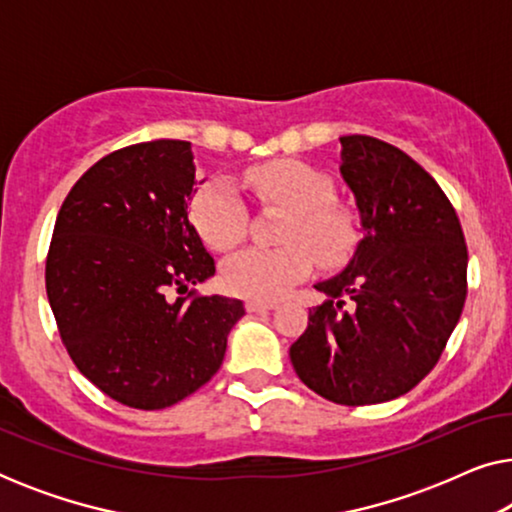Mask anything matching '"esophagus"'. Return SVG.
<instances>
[{"label":"esophagus","mask_w":512,"mask_h":512,"mask_svg":"<svg viewBox=\"0 0 512 512\" xmlns=\"http://www.w3.org/2000/svg\"><path fill=\"white\" fill-rule=\"evenodd\" d=\"M277 300H261V298H249L247 300V312H268L275 310Z\"/></svg>","instance_id":"esophagus-1"}]
</instances>
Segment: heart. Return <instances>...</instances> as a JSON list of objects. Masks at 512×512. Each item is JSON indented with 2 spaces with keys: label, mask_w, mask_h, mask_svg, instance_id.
<instances>
[{
  "label": "heart",
  "mask_w": 512,
  "mask_h": 512,
  "mask_svg": "<svg viewBox=\"0 0 512 512\" xmlns=\"http://www.w3.org/2000/svg\"><path fill=\"white\" fill-rule=\"evenodd\" d=\"M244 186L263 202L289 209L284 247H249L223 265L230 291L249 298H279L312 272L314 258L326 268L345 263L356 244L354 216L333 202L324 172L300 160H272L244 172ZM191 216L209 247L226 251L247 233V205L228 179H216L193 198Z\"/></svg>",
  "instance_id": "b5f03b06"
}]
</instances>
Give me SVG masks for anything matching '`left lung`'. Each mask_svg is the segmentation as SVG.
Instances as JSON below:
<instances>
[{"label":"left lung","instance_id":"1","mask_svg":"<svg viewBox=\"0 0 512 512\" xmlns=\"http://www.w3.org/2000/svg\"><path fill=\"white\" fill-rule=\"evenodd\" d=\"M340 146L363 240L340 275L314 284L326 300L289 356L319 396L373 405L408 394L438 363L464 310L468 251L447 195L408 153L366 135Z\"/></svg>","mask_w":512,"mask_h":512}]
</instances>
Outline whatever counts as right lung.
Wrapping results in <instances>:
<instances>
[{"instance_id":"obj_1","label":"right lung","mask_w":512,"mask_h":512,"mask_svg":"<svg viewBox=\"0 0 512 512\" xmlns=\"http://www.w3.org/2000/svg\"><path fill=\"white\" fill-rule=\"evenodd\" d=\"M202 181L191 142L132 144L97 160L55 219L46 293L60 338L128 408H170L207 384L244 317L237 298L181 296L216 272L188 216Z\"/></svg>"}]
</instances>
